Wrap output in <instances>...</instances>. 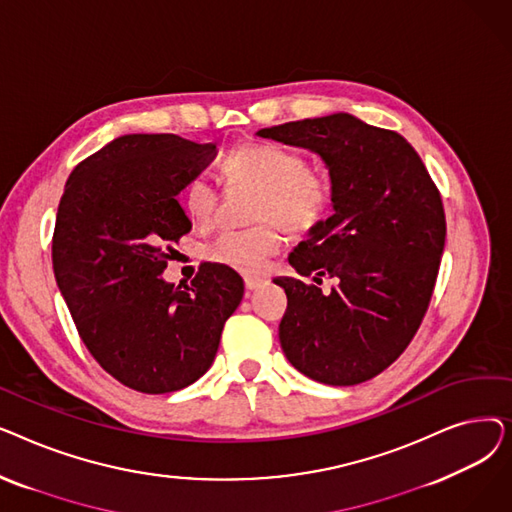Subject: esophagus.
Wrapping results in <instances>:
<instances>
[{"label": "esophagus", "instance_id": "obj_1", "mask_svg": "<svg viewBox=\"0 0 512 512\" xmlns=\"http://www.w3.org/2000/svg\"><path fill=\"white\" fill-rule=\"evenodd\" d=\"M263 282H265V280H261V278H245V288H247L249 292H253V290H257L259 286H263Z\"/></svg>", "mask_w": 512, "mask_h": 512}]
</instances>
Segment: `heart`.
Segmentation results:
<instances>
[{"instance_id":"obj_1","label":"heart","mask_w":512,"mask_h":512,"mask_svg":"<svg viewBox=\"0 0 512 512\" xmlns=\"http://www.w3.org/2000/svg\"><path fill=\"white\" fill-rule=\"evenodd\" d=\"M230 186L257 188L251 222L245 230H228L203 247V257L242 276H259L282 249L281 226L292 236H307L324 224L334 207L336 186L330 172L309 166L307 157L278 143H245L222 161ZM220 195L205 178L184 186L182 205L195 224L207 228L218 213Z\"/></svg>"}]
</instances>
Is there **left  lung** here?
Masks as SVG:
<instances>
[{"instance_id":"1","label":"left lung","mask_w":512,"mask_h":512,"mask_svg":"<svg viewBox=\"0 0 512 512\" xmlns=\"http://www.w3.org/2000/svg\"><path fill=\"white\" fill-rule=\"evenodd\" d=\"M259 137L319 153L336 186L332 218L288 257L317 284L274 280L288 297L282 351L315 382H367L407 351L432 301L446 240L438 186L405 137L348 114ZM324 275L337 278L330 293L318 288Z\"/></svg>"}]
</instances>
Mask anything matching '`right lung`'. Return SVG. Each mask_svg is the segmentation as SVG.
I'll return each instance as SVG.
<instances>
[{"mask_svg":"<svg viewBox=\"0 0 512 512\" xmlns=\"http://www.w3.org/2000/svg\"><path fill=\"white\" fill-rule=\"evenodd\" d=\"M178 134H124L72 170L51 238L53 274L91 357L120 384L168 394L218 353L242 280L201 265L191 286L161 280L191 232L178 195L215 157Z\"/></svg>","mask_w":512,"mask_h":512,"instance_id":"obj_1","label":"right lung"}]
</instances>
